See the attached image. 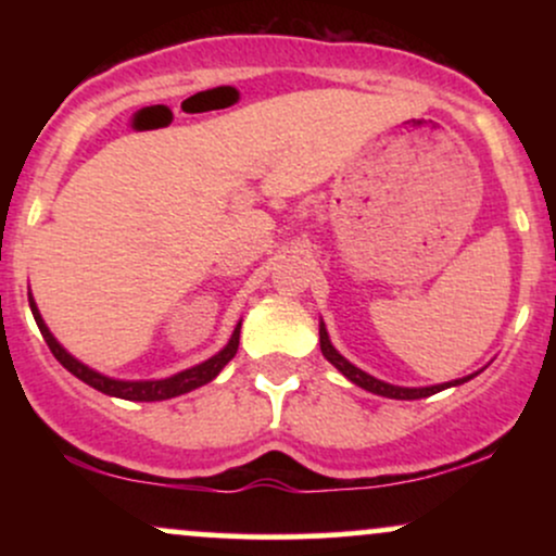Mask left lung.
I'll return each mask as SVG.
<instances>
[{"instance_id": "1", "label": "left lung", "mask_w": 556, "mask_h": 556, "mask_svg": "<svg viewBox=\"0 0 556 556\" xmlns=\"http://www.w3.org/2000/svg\"><path fill=\"white\" fill-rule=\"evenodd\" d=\"M318 342H321V353L324 358H327L331 366L340 371L344 379L353 381L355 387L366 389V392L371 394H381V397H389V400H420V397H431V394L442 392V389H450V387H457V384H465V381L473 379L476 374L470 376H463V379H455V381H444V384H433V387H397V384H389V381H381L376 379V376L366 374L363 368L353 366L340 350L334 348L329 340V331H327V324H324V318L318 321Z\"/></svg>"}]
</instances>
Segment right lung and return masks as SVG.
Listing matches in <instances>:
<instances>
[{
    "label": "right lung",
    "instance_id": "1",
    "mask_svg": "<svg viewBox=\"0 0 556 556\" xmlns=\"http://www.w3.org/2000/svg\"><path fill=\"white\" fill-rule=\"evenodd\" d=\"M28 303H30V314H34L38 329H41L43 340H47L49 350L54 353V358L60 361L70 374L78 376L83 384L99 389V392L110 394V397H119V400L159 402V400L180 397V394H185V392H193V389L208 384V381H214L216 376H219L222 368H225L227 363L235 358V353H238V344H240L242 321H238V327H235L232 337H229V342L225 344V348H222L216 355H212L208 361L198 363V366L185 368V371H180V374H172V376H167V379H114V376L93 371L91 366H86V363H80L75 355H70L67 350L56 342V337L52 334V331H49L47 321L41 318V311H38L34 295H28Z\"/></svg>",
    "mask_w": 556,
    "mask_h": 556
}]
</instances>
